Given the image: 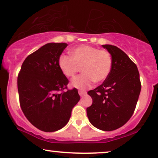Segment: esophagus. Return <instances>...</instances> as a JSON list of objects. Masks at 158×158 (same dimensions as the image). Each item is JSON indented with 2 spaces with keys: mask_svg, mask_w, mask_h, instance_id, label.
I'll list each match as a JSON object with an SVG mask.
<instances>
[{
  "mask_svg": "<svg viewBox=\"0 0 158 158\" xmlns=\"http://www.w3.org/2000/svg\"><path fill=\"white\" fill-rule=\"evenodd\" d=\"M78 93H79V95L81 96V97H83V96H85L86 94V92H84V91H79Z\"/></svg>",
  "mask_w": 158,
  "mask_h": 158,
  "instance_id": "obj_1",
  "label": "esophagus"
}]
</instances>
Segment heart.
Here are the masks:
<instances>
[{
  "label": "heart",
  "mask_w": 158,
  "mask_h": 158,
  "mask_svg": "<svg viewBox=\"0 0 158 158\" xmlns=\"http://www.w3.org/2000/svg\"><path fill=\"white\" fill-rule=\"evenodd\" d=\"M70 57L61 55L57 64L60 72L66 77H72L82 66L83 74L71 81V86L78 89H86L92 86L94 81H104L110 74L112 67V56L106 50L87 45H81L69 52Z\"/></svg>",
  "instance_id": "obj_1"
}]
</instances>
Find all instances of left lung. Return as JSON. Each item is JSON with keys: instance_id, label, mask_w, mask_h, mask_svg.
<instances>
[{"instance_id": "8db88e82", "label": "left lung", "mask_w": 158, "mask_h": 158, "mask_svg": "<svg viewBox=\"0 0 158 158\" xmlns=\"http://www.w3.org/2000/svg\"><path fill=\"white\" fill-rule=\"evenodd\" d=\"M112 56L110 74L101 86L88 92L92 104L86 109L92 126L103 131L123 127L134 113L141 84L138 67L115 46L102 45Z\"/></svg>"}]
</instances>
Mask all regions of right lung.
Masks as SVG:
<instances>
[{
	"mask_svg": "<svg viewBox=\"0 0 158 158\" xmlns=\"http://www.w3.org/2000/svg\"><path fill=\"white\" fill-rule=\"evenodd\" d=\"M67 44L49 43L29 55L18 77L20 104L30 123L40 130L52 132L62 129L80 101L76 89L59 93L68 79L57 61Z\"/></svg>",
	"mask_w": 158,
	"mask_h": 158,
	"instance_id": "1",
	"label": "right lung"
}]
</instances>
